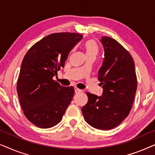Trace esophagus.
<instances>
[{
  "instance_id": "34e87169",
  "label": "esophagus",
  "mask_w": 155,
  "mask_h": 155,
  "mask_svg": "<svg viewBox=\"0 0 155 155\" xmlns=\"http://www.w3.org/2000/svg\"><path fill=\"white\" fill-rule=\"evenodd\" d=\"M82 91V90H80V89L78 88L77 87H75V93H79V92H81Z\"/></svg>"
}]
</instances>
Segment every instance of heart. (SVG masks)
Segmentation results:
<instances>
[{
  "instance_id": "b5f03b06",
  "label": "heart",
  "mask_w": 155,
  "mask_h": 155,
  "mask_svg": "<svg viewBox=\"0 0 155 155\" xmlns=\"http://www.w3.org/2000/svg\"><path fill=\"white\" fill-rule=\"evenodd\" d=\"M84 48L87 57H96L99 54V45L94 39H90L87 40L84 43Z\"/></svg>"
}]
</instances>
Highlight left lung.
Instances as JSON below:
<instances>
[{
  "instance_id": "left-lung-1",
  "label": "left lung",
  "mask_w": 155,
  "mask_h": 155,
  "mask_svg": "<svg viewBox=\"0 0 155 155\" xmlns=\"http://www.w3.org/2000/svg\"><path fill=\"white\" fill-rule=\"evenodd\" d=\"M104 59L98 74L102 96L86 92L88 101L82 108L91 126L110 130L122 123L130 113L137 85L134 61L130 53L113 38L102 37Z\"/></svg>"
}]
</instances>
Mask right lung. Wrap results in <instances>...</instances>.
Here are the masks:
<instances>
[{
	"label": "right lung",
	"instance_id": "obj_1",
	"mask_svg": "<svg viewBox=\"0 0 155 155\" xmlns=\"http://www.w3.org/2000/svg\"><path fill=\"white\" fill-rule=\"evenodd\" d=\"M78 33L59 32L46 36L34 44L23 58L17 92L26 118L35 126L48 128L62 119L74 96L73 87H63L53 77L64 67Z\"/></svg>",
	"mask_w": 155,
	"mask_h": 155
}]
</instances>
